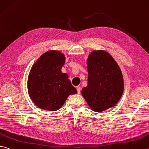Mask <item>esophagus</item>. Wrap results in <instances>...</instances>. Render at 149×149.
Instances as JSON below:
<instances>
[{
	"label": "esophagus",
	"instance_id": "esophagus-1",
	"mask_svg": "<svg viewBox=\"0 0 149 149\" xmlns=\"http://www.w3.org/2000/svg\"><path fill=\"white\" fill-rule=\"evenodd\" d=\"M76 89H77V93H78V94H79V93H80V91H81V87H80V86H77V87H76Z\"/></svg>",
	"mask_w": 149,
	"mask_h": 149
}]
</instances>
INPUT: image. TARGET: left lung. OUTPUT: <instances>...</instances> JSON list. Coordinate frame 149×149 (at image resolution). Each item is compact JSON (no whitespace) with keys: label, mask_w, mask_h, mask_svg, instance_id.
<instances>
[{"label":"left lung","mask_w":149,"mask_h":149,"mask_svg":"<svg viewBox=\"0 0 149 149\" xmlns=\"http://www.w3.org/2000/svg\"><path fill=\"white\" fill-rule=\"evenodd\" d=\"M88 85L81 94L92 109L102 112L117 104L124 91L117 63L105 51H94L87 60Z\"/></svg>","instance_id":"8db88e82"}]
</instances>
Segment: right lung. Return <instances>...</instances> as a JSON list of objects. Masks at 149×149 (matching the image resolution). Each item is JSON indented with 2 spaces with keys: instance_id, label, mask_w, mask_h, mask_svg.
Masks as SVG:
<instances>
[{
  "instance_id": "add662e5",
  "label": "right lung",
  "mask_w": 149,
  "mask_h": 149,
  "mask_svg": "<svg viewBox=\"0 0 149 149\" xmlns=\"http://www.w3.org/2000/svg\"><path fill=\"white\" fill-rule=\"evenodd\" d=\"M64 63L63 54L51 50L43 54L32 66L28 78V92L39 108L56 111L63 106L69 95L77 93L68 75L61 72Z\"/></svg>"
}]
</instances>
